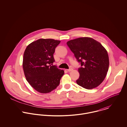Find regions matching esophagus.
Here are the masks:
<instances>
[{"mask_svg": "<svg viewBox=\"0 0 127 127\" xmlns=\"http://www.w3.org/2000/svg\"><path fill=\"white\" fill-rule=\"evenodd\" d=\"M73 70V68H69V69H67V71H68V72H70V71H72Z\"/></svg>", "mask_w": 127, "mask_h": 127, "instance_id": "34e87169", "label": "esophagus"}]
</instances>
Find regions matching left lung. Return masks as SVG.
<instances>
[{
  "label": "left lung",
  "mask_w": 127,
  "mask_h": 127,
  "mask_svg": "<svg viewBox=\"0 0 127 127\" xmlns=\"http://www.w3.org/2000/svg\"><path fill=\"white\" fill-rule=\"evenodd\" d=\"M81 67L78 69L80 86L91 90L97 87L104 80L109 70L108 52L98 41L90 37H82L66 42Z\"/></svg>",
  "instance_id": "left-lung-1"
}]
</instances>
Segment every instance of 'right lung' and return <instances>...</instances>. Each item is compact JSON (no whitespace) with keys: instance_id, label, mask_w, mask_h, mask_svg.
Segmentation results:
<instances>
[{"instance_id":"obj_1","label":"right lung","mask_w":127,"mask_h":127,"mask_svg":"<svg viewBox=\"0 0 127 127\" xmlns=\"http://www.w3.org/2000/svg\"><path fill=\"white\" fill-rule=\"evenodd\" d=\"M60 42L40 38L30 43L25 50L22 63L24 75L32 87L39 93H47L56 89L64 74L63 70L49 65L55 62V50Z\"/></svg>"}]
</instances>
